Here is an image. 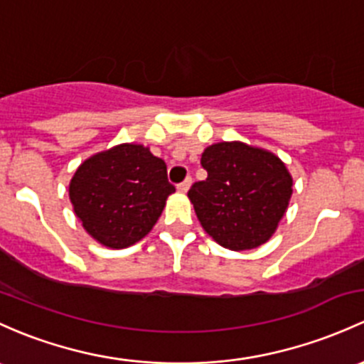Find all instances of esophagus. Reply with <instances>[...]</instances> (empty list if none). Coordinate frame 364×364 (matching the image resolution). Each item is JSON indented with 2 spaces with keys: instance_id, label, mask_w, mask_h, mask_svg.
I'll use <instances>...</instances> for the list:
<instances>
[{
  "instance_id": "1",
  "label": "esophagus",
  "mask_w": 364,
  "mask_h": 364,
  "mask_svg": "<svg viewBox=\"0 0 364 364\" xmlns=\"http://www.w3.org/2000/svg\"><path fill=\"white\" fill-rule=\"evenodd\" d=\"M190 185H192V178H186L185 181H181V183H179V185H178V192H181V193L188 192Z\"/></svg>"
}]
</instances>
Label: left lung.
<instances>
[{"mask_svg": "<svg viewBox=\"0 0 364 364\" xmlns=\"http://www.w3.org/2000/svg\"><path fill=\"white\" fill-rule=\"evenodd\" d=\"M204 181L188 190L204 230L233 251L252 250L270 239L284 216L293 179L274 153L244 143H218L200 159Z\"/></svg>", "mask_w": 364, "mask_h": 364, "instance_id": "obj_1", "label": "left lung"}]
</instances>
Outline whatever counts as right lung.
<instances>
[{"label":"right lung","mask_w":364,"mask_h":364,"mask_svg":"<svg viewBox=\"0 0 364 364\" xmlns=\"http://www.w3.org/2000/svg\"><path fill=\"white\" fill-rule=\"evenodd\" d=\"M167 166L141 144H120L78 167L70 198L83 228L113 250L143 239L174 192Z\"/></svg>","instance_id":"obj_1"}]
</instances>
